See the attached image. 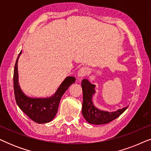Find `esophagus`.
<instances>
[{
    "label": "esophagus",
    "mask_w": 151,
    "mask_h": 151,
    "mask_svg": "<svg viewBox=\"0 0 151 151\" xmlns=\"http://www.w3.org/2000/svg\"><path fill=\"white\" fill-rule=\"evenodd\" d=\"M89 72V69L86 67H82L79 69V71L78 72V77L82 78L84 76H86Z\"/></svg>",
    "instance_id": "1"
}]
</instances>
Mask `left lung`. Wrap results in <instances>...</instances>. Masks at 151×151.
<instances>
[{"instance_id": "8db88e82", "label": "left lung", "mask_w": 151, "mask_h": 151, "mask_svg": "<svg viewBox=\"0 0 151 151\" xmlns=\"http://www.w3.org/2000/svg\"><path fill=\"white\" fill-rule=\"evenodd\" d=\"M95 87L96 86L88 82V80L86 79L82 80V88L83 92V102L82 113L84 119L88 123L97 125L109 123L117 118L128 108V106L124 107L115 112H108L96 108L92 102V96L96 93Z\"/></svg>"}]
</instances>
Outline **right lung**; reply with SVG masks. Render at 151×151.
Instances as JSON below:
<instances>
[{
  "mask_svg": "<svg viewBox=\"0 0 151 151\" xmlns=\"http://www.w3.org/2000/svg\"><path fill=\"white\" fill-rule=\"evenodd\" d=\"M22 51L16 60L14 71V91L15 99L19 108L35 122L44 124L49 122L56 115L60 99L69 86L76 82V78L69 76L62 82L53 96L45 98H32L22 91L18 83V60Z\"/></svg>",
  "mask_w": 151,
  "mask_h": 151,
  "instance_id": "1",
  "label": "right lung"
}]
</instances>
